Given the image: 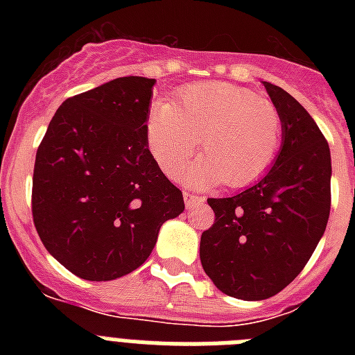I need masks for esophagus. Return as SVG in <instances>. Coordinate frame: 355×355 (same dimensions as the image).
<instances>
[{
  "instance_id": "obj_1",
  "label": "esophagus",
  "mask_w": 355,
  "mask_h": 355,
  "mask_svg": "<svg viewBox=\"0 0 355 355\" xmlns=\"http://www.w3.org/2000/svg\"><path fill=\"white\" fill-rule=\"evenodd\" d=\"M202 200H205L202 196H197V193L192 192H184V205H187V208H192V206H196L197 202H202Z\"/></svg>"
}]
</instances>
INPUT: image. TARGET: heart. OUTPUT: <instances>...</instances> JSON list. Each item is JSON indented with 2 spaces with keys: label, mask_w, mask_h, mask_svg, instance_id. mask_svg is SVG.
Listing matches in <instances>:
<instances>
[{
  "label": "heart",
  "mask_w": 355,
  "mask_h": 355,
  "mask_svg": "<svg viewBox=\"0 0 355 355\" xmlns=\"http://www.w3.org/2000/svg\"><path fill=\"white\" fill-rule=\"evenodd\" d=\"M200 156L181 180L193 187L222 181L240 188L270 171L283 144V117L274 103L245 87L225 81L188 85L178 97L153 105L146 122L150 155L165 174L175 175Z\"/></svg>",
  "instance_id": "heart-1"
}]
</instances>
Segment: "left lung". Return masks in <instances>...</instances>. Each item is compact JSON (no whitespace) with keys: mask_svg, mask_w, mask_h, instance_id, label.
Listing matches in <instances>:
<instances>
[{"mask_svg":"<svg viewBox=\"0 0 355 355\" xmlns=\"http://www.w3.org/2000/svg\"><path fill=\"white\" fill-rule=\"evenodd\" d=\"M283 117L274 167L241 193L208 199L215 224L200 236V263L229 297H274L302 272L331 213V150L313 117L286 90L263 81Z\"/></svg>","mask_w":355,"mask_h":355,"instance_id":"1","label":"left lung"}]
</instances>
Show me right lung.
Here are the masks:
<instances>
[{
	"mask_svg": "<svg viewBox=\"0 0 355 355\" xmlns=\"http://www.w3.org/2000/svg\"><path fill=\"white\" fill-rule=\"evenodd\" d=\"M153 85L126 76L69 97L37 149L33 224L53 258L87 281L137 270L163 222L184 209L147 147Z\"/></svg>",
	"mask_w": 355,
	"mask_h": 355,
	"instance_id": "add662e5",
	"label": "right lung"
}]
</instances>
